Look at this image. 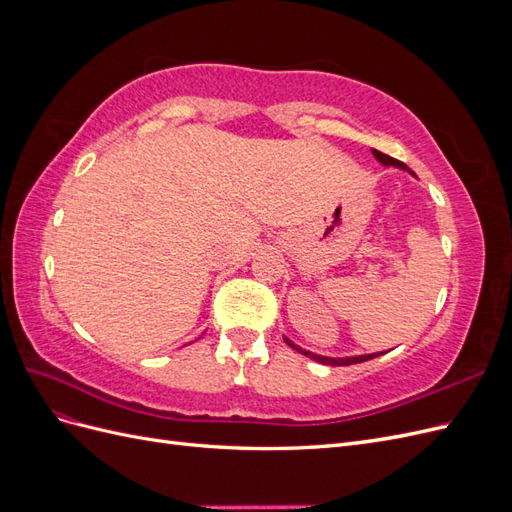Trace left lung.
Instances as JSON below:
<instances>
[{
  "label": "left lung",
  "mask_w": 512,
  "mask_h": 512,
  "mask_svg": "<svg viewBox=\"0 0 512 512\" xmlns=\"http://www.w3.org/2000/svg\"><path fill=\"white\" fill-rule=\"evenodd\" d=\"M371 153H374V158L380 162V164H384V166H395V168H401V170H408L410 175H414L412 170L404 164V162H399V160H395V158H391V156H386V153H382V151H378V149H371ZM286 339V337H284ZM286 344L290 346V348H294L297 352H301V354H305V356H309V359H314V361H318V363H322V365H354V363H363V361H369V359H376V356H380V354H384V352H374V354H359V356H344V359H333V356H322V354H314V352H307V350H303V348H299V346H294L290 339H286Z\"/></svg>",
  "instance_id": "1"
}]
</instances>
